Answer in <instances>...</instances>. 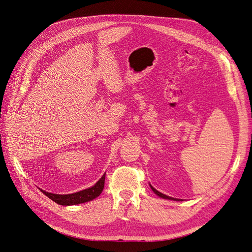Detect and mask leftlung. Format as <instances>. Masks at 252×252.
Returning <instances> with one entry per match:
<instances>
[{"label":"left lung","instance_id":"1","mask_svg":"<svg viewBox=\"0 0 252 252\" xmlns=\"http://www.w3.org/2000/svg\"><path fill=\"white\" fill-rule=\"evenodd\" d=\"M149 186H150V188L152 189V191H154L158 196H159V197H162V199H166V200H171V201H183V200H181V199H174V197H171V196H168V195H166V194H164V193H162V192H159V191H158V190L156 189V188H154L152 187L150 184H149Z\"/></svg>","mask_w":252,"mask_h":252}]
</instances>
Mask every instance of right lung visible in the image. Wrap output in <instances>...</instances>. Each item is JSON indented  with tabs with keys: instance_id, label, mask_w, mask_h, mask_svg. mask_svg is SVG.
<instances>
[{
	"instance_id": "add662e5",
	"label": "right lung",
	"mask_w": 252,
	"mask_h": 252,
	"mask_svg": "<svg viewBox=\"0 0 252 252\" xmlns=\"http://www.w3.org/2000/svg\"><path fill=\"white\" fill-rule=\"evenodd\" d=\"M104 184H105V173L93 187H89L87 189L81 190V191L74 192V193L58 194V193H51L48 191H45L43 189H40V190L45 195L48 196L50 200L56 202L57 204L63 205V206H70V205H78V204L93 201L94 199H95V197H97L102 193L104 189Z\"/></svg>"
}]
</instances>
